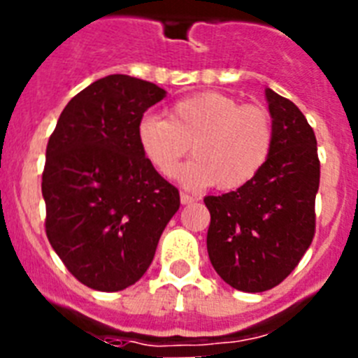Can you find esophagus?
Returning <instances> with one entry per match:
<instances>
[{"label":"esophagus","instance_id":"esophagus-1","mask_svg":"<svg viewBox=\"0 0 358 358\" xmlns=\"http://www.w3.org/2000/svg\"><path fill=\"white\" fill-rule=\"evenodd\" d=\"M195 197H192L189 194H186V192H181V202L182 204H189V202H194Z\"/></svg>","mask_w":358,"mask_h":358}]
</instances>
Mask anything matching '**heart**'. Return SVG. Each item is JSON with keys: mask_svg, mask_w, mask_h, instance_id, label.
I'll use <instances>...</instances> for the list:
<instances>
[{"mask_svg": "<svg viewBox=\"0 0 358 358\" xmlns=\"http://www.w3.org/2000/svg\"><path fill=\"white\" fill-rule=\"evenodd\" d=\"M138 143L148 163L164 177L192 152L179 172L189 186L229 192L248 185L267 163L274 143L273 118L262 106H242L217 91L182 98L163 116L147 115L138 123Z\"/></svg>", "mask_w": 358, "mask_h": 358, "instance_id": "1", "label": "heart"}]
</instances>
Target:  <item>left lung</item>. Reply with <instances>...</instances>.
Wrapping results in <instances>:
<instances>
[{
  "label": "left lung",
  "mask_w": 358,
  "mask_h": 358,
  "mask_svg": "<svg viewBox=\"0 0 358 358\" xmlns=\"http://www.w3.org/2000/svg\"><path fill=\"white\" fill-rule=\"evenodd\" d=\"M274 143L264 169L248 185L215 197L208 255L233 289L264 292L292 273L315 233V194L321 164L305 115L289 98L265 90Z\"/></svg>",
  "instance_id": "8db88e82"
}]
</instances>
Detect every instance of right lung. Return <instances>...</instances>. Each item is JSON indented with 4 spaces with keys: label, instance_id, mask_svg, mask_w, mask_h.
Masks as SVG:
<instances>
[{
    "label": "right lung",
    "instance_id": "add662e5",
    "mask_svg": "<svg viewBox=\"0 0 358 358\" xmlns=\"http://www.w3.org/2000/svg\"><path fill=\"white\" fill-rule=\"evenodd\" d=\"M166 91L109 75L75 94L46 147V236L80 283L102 292L134 285L179 210V189L148 163L138 143L143 113Z\"/></svg>",
    "mask_w": 358,
    "mask_h": 358
}]
</instances>
